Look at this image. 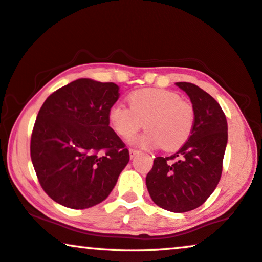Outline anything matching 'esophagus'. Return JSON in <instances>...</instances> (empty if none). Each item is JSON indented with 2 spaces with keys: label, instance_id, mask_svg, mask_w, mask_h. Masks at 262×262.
<instances>
[{
  "label": "esophagus",
  "instance_id": "34e87169",
  "mask_svg": "<svg viewBox=\"0 0 262 262\" xmlns=\"http://www.w3.org/2000/svg\"><path fill=\"white\" fill-rule=\"evenodd\" d=\"M139 154L138 150H134V148H129V156H130V158L133 160V158L135 157Z\"/></svg>",
  "mask_w": 262,
  "mask_h": 262
}]
</instances>
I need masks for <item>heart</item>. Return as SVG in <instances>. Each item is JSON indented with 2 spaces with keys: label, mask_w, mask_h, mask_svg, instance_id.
Instances as JSON below:
<instances>
[{
  "label": "heart",
  "mask_w": 262,
  "mask_h": 262,
  "mask_svg": "<svg viewBox=\"0 0 262 262\" xmlns=\"http://www.w3.org/2000/svg\"><path fill=\"white\" fill-rule=\"evenodd\" d=\"M129 106L115 102L108 110L111 128L122 138H130L142 125L147 130L133 139L145 148L162 146L167 151L180 148L194 127L193 107L174 91L139 89L128 97Z\"/></svg>",
  "instance_id": "heart-1"
}]
</instances>
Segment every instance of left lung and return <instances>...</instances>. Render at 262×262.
Listing matches in <instances>:
<instances>
[{
	"mask_svg": "<svg viewBox=\"0 0 262 262\" xmlns=\"http://www.w3.org/2000/svg\"><path fill=\"white\" fill-rule=\"evenodd\" d=\"M194 111L191 137L170 157H156L146 177L148 193L158 207L173 213L196 209L219 184L227 145V121L219 102L188 82H177Z\"/></svg>",
	"mask_w": 262,
	"mask_h": 262,
	"instance_id": "left-lung-1",
	"label": "left lung"
}]
</instances>
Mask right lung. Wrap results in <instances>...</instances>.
<instances>
[{"label":"right lung","instance_id":"1","mask_svg":"<svg viewBox=\"0 0 262 262\" xmlns=\"http://www.w3.org/2000/svg\"><path fill=\"white\" fill-rule=\"evenodd\" d=\"M112 82L79 78L52 93L39 108L30 154L46 193L72 209L106 200L129 151L108 122L120 98Z\"/></svg>","mask_w":262,"mask_h":262}]
</instances>
